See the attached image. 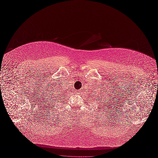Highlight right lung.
Masks as SVG:
<instances>
[{
	"label": "right lung",
	"instance_id": "right-lung-1",
	"mask_svg": "<svg viewBox=\"0 0 158 158\" xmlns=\"http://www.w3.org/2000/svg\"><path fill=\"white\" fill-rule=\"evenodd\" d=\"M53 91H54V90H53V89H52V95H56V94H54V93H52ZM55 92H56V91H55ZM64 93H66V92L65 91ZM56 95H60V94H56ZM56 97V96H54V98H55Z\"/></svg>",
	"mask_w": 158,
	"mask_h": 158
}]
</instances>
